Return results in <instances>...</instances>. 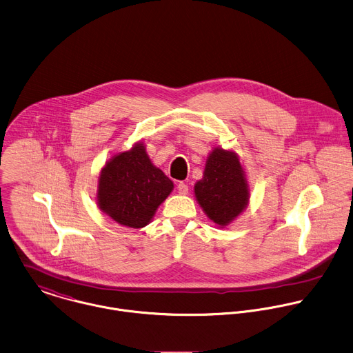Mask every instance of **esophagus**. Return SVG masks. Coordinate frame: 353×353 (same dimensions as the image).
<instances>
[{"instance_id":"34e87169","label":"esophagus","mask_w":353,"mask_h":353,"mask_svg":"<svg viewBox=\"0 0 353 353\" xmlns=\"http://www.w3.org/2000/svg\"><path fill=\"white\" fill-rule=\"evenodd\" d=\"M177 192L180 195H187L188 194V185L185 183H179L177 185Z\"/></svg>"}]
</instances>
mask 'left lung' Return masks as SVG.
<instances>
[{
    "instance_id": "left-lung-1",
    "label": "left lung",
    "mask_w": 353,
    "mask_h": 353,
    "mask_svg": "<svg viewBox=\"0 0 353 353\" xmlns=\"http://www.w3.org/2000/svg\"><path fill=\"white\" fill-rule=\"evenodd\" d=\"M194 194L205 214L219 228L234 223L250 199V185L239 155L214 147L206 159L202 179L194 185Z\"/></svg>"
}]
</instances>
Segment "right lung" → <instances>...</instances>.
Returning a JSON list of instances; mask_svg holds the SVG:
<instances>
[{"mask_svg": "<svg viewBox=\"0 0 353 353\" xmlns=\"http://www.w3.org/2000/svg\"><path fill=\"white\" fill-rule=\"evenodd\" d=\"M173 188V181L151 162L144 143L136 141L130 150L114 154L101 168L96 205L117 224L143 228L152 221Z\"/></svg>", "mask_w": 353, "mask_h": 353, "instance_id": "add662e5", "label": "right lung"}]
</instances>
